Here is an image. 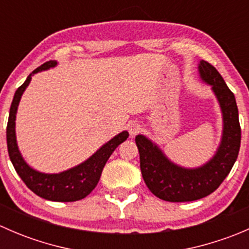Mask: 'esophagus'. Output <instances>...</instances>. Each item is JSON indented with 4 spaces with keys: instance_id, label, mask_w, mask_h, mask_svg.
<instances>
[{
    "instance_id": "1",
    "label": "esophagus",
    "mask_w": 249,
    "mask_h": 249,
    "mask_svg": "<svg viewBox=\"0 0 249 249\" xmlns=\"http://www.w3.org/2000/svg\"><path fill=\"white\" fill-rule=\"evenodd\" d=\"M127 130H129V132L131 136H136V135L141 131V125L139 124V123L131 122L127 124Z\"/></svg>"
}]
</instances>
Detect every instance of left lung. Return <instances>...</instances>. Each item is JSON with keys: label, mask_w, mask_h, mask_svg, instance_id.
<instances>
[{"label": "left lung", "mask_w": 249, "mask_h": 249, "mask_svg": "<svg viewBox=\"0 0 249 249\" xmlns=\"http://www.w3.org/2000/svg\"><path fill=\"white\" fill-rule=\"evenodd\" d=\"M199 76L212 87L223 115V134L215 154L202 166L187 169L172 162L159 145L143 135H137L140 166L148 189L159 199L170 202H187L212 194L231 171L241 144L238 109L231 90L219 72L201 60Z\"/></svg>", "instance_id": "obj_1"}]
</instances>
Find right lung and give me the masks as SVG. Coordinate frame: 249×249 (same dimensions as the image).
I'll return each instance as SVG.
<instances>
[{
    "mask_svg": "<svg viewBox=\"0 0 249 249\" xmlns=\"http://www.w3.org/2000/svg\"><path fill=\"white\" fill-rule=\"evenodd\" d=\"M56 65V61H48L41 65L32 73L29 74L21 87L18 88L13 101H12L11 109H9L8 124H7V147H8V154L14 169L30 190H32L38 196L50 200V201L72 202L84 199L95 189L107 160L109 159L115 148L120 143L126 141L129 137V132H120L119 135L105 143L89 159L66 171L60 173H43L32 169L24 160L17 143L16 118L18 106H19L20 99L25 89L29 87L31 82L32 76L41 71L55 67Z\"/></svg>",
    "mask_w": 249,
    "mask_h": 249,
    "instance_id": "1",
    "label": "right lung"
}]
</instances>
